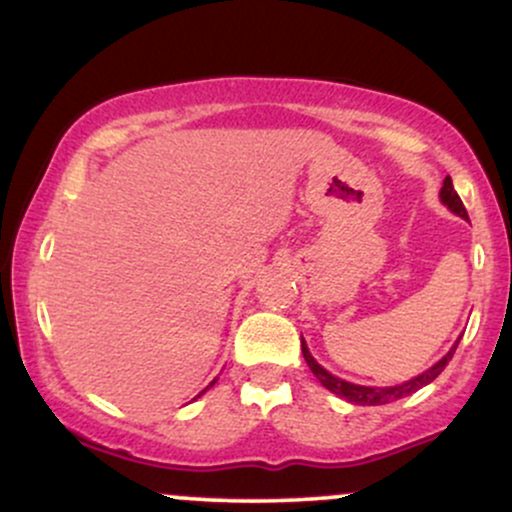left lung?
<instances>
[{
  "label": "left lung",
  "mask_w": 512,
  "mask_h": 512,
  "mask_svg": "<svg viewBox=\"0 0 512 512\" xmlns=\"http://www.w3.org/2000/svg\"><path fill=\"white\" fill-rule=\"evenodd\" d=\"M440 202H443L445 207L452 211V214H457V216H462V219H467V209H464L460 195H457L455 187H452L450 175L443 180V187H440ZM460 339H457L455 346H452L448 354L440 358L436 366H431L428 370H424V373H421V375H416V378H411V380H407V383L395 385V387H368V385L346 383V380L337 378V375H332L330 370L322 368L320 363H317L315 358L310 356L308 344H305L303 337H301V349H303L305 363H308V368L313 370V375H315L317 380H320L322 387H327V390L334 392V395H339V397L346 399V402H351V404H361V407H378V404H390V402H395V399L407 397V395H411V392L421 390V387H426L428 383H433V380H436L438 375L445 370V366H448V363H450V358H452V354H455V349H457V344H460Z\"/></svg>",
  "instance_id": "obj_1"
}]
</instances>
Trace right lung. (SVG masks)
I'll return each instance as SVG.
<instances>
[{
  "label": "right lung",
  "mask_w": 512,
  "mask_h": 512,
  "mask_svg": "<svg viewBox=\"0 0 512 512\" xmlns=\"http://www.w3.org/2000/svg\"><path fill=\"white\" fill-rule=\"evenodd\" d=\"M214 383H216V380H214ZM214 383H211V385H214ZM211 385H209V387H211ZM209 387H204V390H202V392H199V395H204V392H207V390H209ZM199 395H197V397H199Z\"/></svg>",
  "instance_id": "add662e5"
}]
</instances>
